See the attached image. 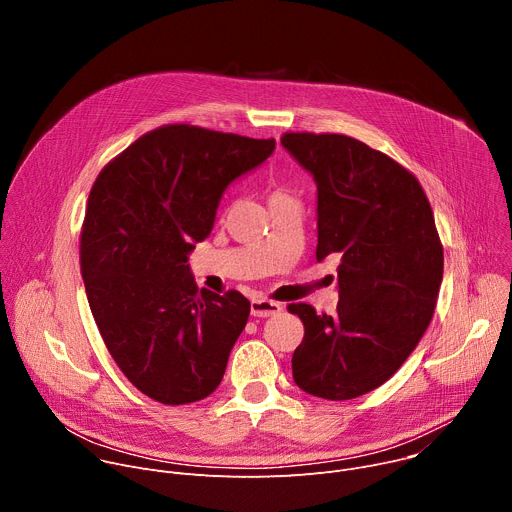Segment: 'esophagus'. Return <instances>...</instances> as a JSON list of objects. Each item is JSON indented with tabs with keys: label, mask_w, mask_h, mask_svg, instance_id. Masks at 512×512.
<instances>
[{
	"label": "esophagus",
	"mask_w": 512,
	"mask_h": 512,
	"mask_svg": "<svg viewBox=\"0 0 512 512\" xmlns=\"http://www.w3.org/2000/svg\"><path fill=\"white\" fill-rule=\"evenodd\" d=\"M279 312H281V304H277V302L263 300V298L251 300V314L255 318H267V316H273V314H279Z\"/></svg>",
	"instance_id": "34e87169"
}]
</instances>
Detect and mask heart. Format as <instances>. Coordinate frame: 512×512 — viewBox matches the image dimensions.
<instances>
[{
    "mask_svg": "<svg viewBox=\"0 0 512 512\" xmlns=\"http://www.w3.org/2000/svg\"><path fill=\"white\" fill-rule=\"evenodd\" d=\"M277 194H281V192H277Z\"/></svg>",
    "mask_w": 512,
    "mask_h": 512,
    "instance_id": "heart-1",
    "label": "heart"
}]
</instances>
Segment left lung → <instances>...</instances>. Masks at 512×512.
I'll list each match as a JSON object with an SVG mask.
<instances>
[{"instance_id":"8db88e82","label":"left lung","mask_w":512,"mask_h":512,"mask_svg":"<svg viewBox=\"0 0 512 512\" xmlns=\"http://www.w3.org/2000/svg\"><path fill=\"white\" fill-rule=\"evenodd\" d=\"M283 148L318 184L316 259L338 253L336 314L310 304L291 358L296 385L346 401L389 381L425 334L444 277V247L419 180L342 133L289 131Z\"/></svg>"}]
</instances>
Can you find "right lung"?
<instances>
[{
  "label": "right lung",
  "mask_w": 512,
  "mask_h": 512,
  "mask_svg": "<svg viewBox=\"0 0 512 512\" xmlns=\"http://www.w3.org/2000/svg\"><path fill=\"white\" fill-rule=\"evenodd\" d=\"M275 139L188 123L143 133L97 176L81 229V273L117 367L164 405L208 397L223 381L251 304L200 289L188 267L225 188L257 168Z\"/></svg>",
  "instance_id": "right-lung-1"
}]
</instances>
